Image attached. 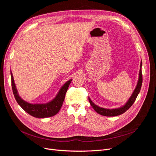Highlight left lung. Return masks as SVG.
Listing matches in <instances>:
<instances>
[{"mask_svg":"<svg viewBox=\"0 0 156 156\" xmlns=\"http://www.w3.org/2000/svg\"><path fill=\"white\" fill-rule=\"evenodd\" d=\"M141 67H142V62H140V71H139V80L137 82V84H136V88L134 90V91L132 94V95L129 98L128 101H127L126 104L121 107L117 108H112V109H108V108H105L99 107L92 101V100L88 98L89 102L90 103L91 106L93 107V108L95 110L98 114H100L103 116H115L123 114L127 110H128L129 108L131 107V105L133 104L135 102L136 97H137L138 94L140 92L141 86H142L143 83V75H142V70H141Z\"/></svg>","mask_w":156,"mask_h":156,"instance_id":"1","label":"left lung"}]
</instances>
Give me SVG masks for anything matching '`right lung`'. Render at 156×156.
Here are the masks:
<instances>
[{
	"mask_svg": "<svg viewBox=\"0 0 156 156\" xmlns=\"http://www.w3.org/2000/svg\"><path fill=\"white\" fill-rule=\"evenodd\" d=\"M12 77V87L14 97L16 98L17 103L25 112L32 116L39 119L48 118L55 116L60 111L61 107L64 102L66 93L69 84L72 82V79L69 80L64 85L61 87L57 95L51 101L46 103H40V104H33V103H28L24 101L20 96L17 92L12 73L11 72Z\"/></svg>",
	"mask_w": 156,
	"mask_h": 156,
	"instance_id": "add662e5",
	"label": "right lung"
}]
</instances>
